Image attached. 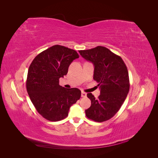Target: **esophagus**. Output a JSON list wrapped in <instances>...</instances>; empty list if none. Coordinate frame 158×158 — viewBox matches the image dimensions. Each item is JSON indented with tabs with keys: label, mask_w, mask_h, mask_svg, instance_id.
Wrapping results in <instances>:
<instances>
[{
	"label": "esophagus",
	"mask_w": 158,
	"mask_h": 158,
	"mask_svg": "<svg viewBox=\"0 0 158 158\" xmlns=\"http://www.w3.org/2000/svg\"><path fill=\"white\" fill-rule=\"evenodd\" d=\"M86 95H87L86 93L84 92H82V94H81V96H82V98H85V97H86Z\"/></svg>",
	"instance_id": "1"
}]
</instances>
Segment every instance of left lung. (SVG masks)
<instances>
[{
	"mask_svg": "<svg viewBox=\"0 0 158 158\" xmlns=\"http://www.w3.org/2000/svg\"><path fill=\"white\" fill-rule=\"evenodd\" d=\"M79 52L94 65V79L100 88L98 99L92 94H87L91 106L85 111V115L95 122L107 121L118 112L128 93L130 82L127 66L120 56L105 47Z\"/></svg>",
	"mask_w": 158,
	"mask_h": 158,
	"instance_id": "1",
	"label": "left lung"
}]
</instances>
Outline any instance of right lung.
Masks as SVG:
<instances>
[{
    "label": "right lung",
    "mask_w": 158,
    "mask_h": 158,
    "mask_svg": "<svg viewBox=\"0 0 158 158\" xmlns=\"http://www.w3.org/2000/svg\"><path fill=\"white\" fill-rule=\"evenodd\" d=\"M78 58L75 50L55 45L40 52L31 62L27 76V92L37 112L47 120L65 118L70 106L80 98L79 89L59 85V78L66 75L72 62Z\"/></svg>",
    "instance_id": "right-lung-1"
}]
</instances>
